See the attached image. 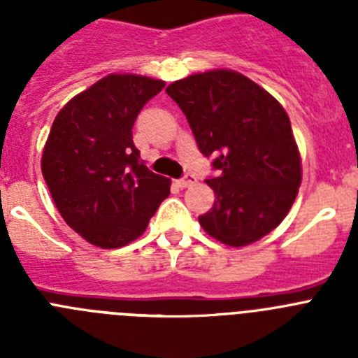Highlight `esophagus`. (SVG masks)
Here are the masks:
<instances>
[{"label":"esophagus","instance_id":"esophagus-1","mask_svg":"<svg viewBox=\"0 0 358 358\" xmlns=\"http://www.w3.org/2000/svg\"><path fill=\"white\" fill-rule=\"evenodd\" d=\"M195 182H197V179H195L194 176H185L182 179H179V181H177V185L181 186V188H189V186H194Z\"/></svg>","mask_w":358,"mask_h":358}]
</instances>
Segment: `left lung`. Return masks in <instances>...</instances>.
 <instances>
[{
	"label": "left lung",
	"instance_id": "8db88e82",
	"mask_svg": "<svg viewBox=\"0 0 358 358\" xmlns=\"http://www.w3.org/2000/svg\"><path fill=\"white\" fill-rule=\"evenodd\" d=\"M199 150L215 156L206 179L215 202L199 224L231 248L264 238L281 224L301 185V156L289 115L271 93L233 69L189 75L166 87Z\"/></svg>",
	"mask_w": 358,
	"mask_h": 358
}]
</instances>
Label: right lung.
<instances>
[{
	"instance_id": "add662e5",
	"label": "right lung",
	"mask_w": 358,
	"mask_h": 358,
	"mask_svg": "<svg viewBox=\"0 0 358 358\" xmlns=\"http://www.w3.org/2000/svg\"><path fill=\"white\" fill-rule=\"evenodd\" d=\"M163 80L107 75L73 96L55 116L41 169L69 227L102 249L141 236L170 179L150 172L132 141V127Z\"/></svg>"
}]
</instances>
